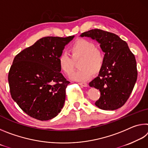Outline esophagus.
Masks as SVG:
<instances>
[{"mask_svg": "<svg viewBox=\"0 0 148 148\" xmlns=\"http://www.w3.org/2000/svg\"><path fill=\"white\" fill-rule=\"evenodd\" d=\"M78 84L82 87H87V84L86 83H79Z\"/></svg>", "mask_w": 148, "mask_h": 148, "instance_id": "esophagus-1", "label": "esophagus"}]
</instances>
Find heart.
<instances>
[{
	"label": "heart",
	"instance_id": "heart-1",
	"mask_svg": "<svg viewBox=\"0 0 148 148\" xmlns=\"http://www.w3.org/2000/svg\"><path fill=\"white\" fill-rule=\"evenodd\" d=\"M71 57L66 53H62L58 58L60 69L67 75L73 71L74 62L82 58L78 67L80 69L72 72L70 78L80 82L91 79L93 74H98L103 68L105 57L101 51L97 49L94 42L88 40H77L70 47Z\"/></svg>",
	"mask_w": 148,
	"mask_h": 148
}]
</instances>
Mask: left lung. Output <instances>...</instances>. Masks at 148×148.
<instances>
[{"label":"left lung","instance_id":"8db88e82","mask_svg":"<svg viewBox=\"0 0 148 148\" xmlns=\"http://www.w3.org/2000/svg\"><path fill=\"white\" fill-rule=\"evenodd\" d=\"M100 44L104 52L103 68L89 83L99 89L101 97L95 105L102 110H114L123 106L129 98L137 79L136 61L128 45L117 35L101 29L83 32Z\"/></svg>","mask_w":148,"mask_h":148}]
</instances>
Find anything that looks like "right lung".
<instances>
[{"label": "right lung", "instance_id": "obj_1", "mask_svg": "<svg viewBox=\"0 0 148 148\" xmlns=\"http://www.w3.org/2000/svg\"><path fill=\"white\" fill-rule=\"evenodd\" d=\"M74 38L44 37L15 57L8 74L10 94L29 116L47 121L61 111L70 82L60 72L58 58Z\"/></svg>", "mask_w": 148, "mask_h": 148}]
</instances>
